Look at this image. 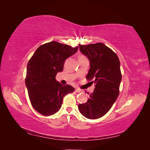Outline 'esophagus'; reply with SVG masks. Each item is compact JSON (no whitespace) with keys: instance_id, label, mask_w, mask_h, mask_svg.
<instances>
[{"instance_id":"1","label":"esophagus","mask_w":150,"mask_h":150,"mask_svg":"<svg viewBox=\"0 0 150 150\" xmlns=\"http://www.w3.org/2000/svg\"><path fill=\"white\" fill-rule=\"evenodd\" d=\"M75 91L76 93H81V91L80 89H79V88H76Z\"/></svg>"}]
</instances>
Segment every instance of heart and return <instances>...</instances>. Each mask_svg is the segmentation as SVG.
Returning a JSON list of instances; mask_svg holds the SVG:
<instances>
[{
  "label": "heart",
  "instance_id": "1",
  "mask_svg": "<svg viewBox=\"0 0 150 150\" xmlns=\"http://www.w3.org/2000/svg\"><path fill=\"white\" fill-rule=\"evenodd\" d=\"M81 56H83V55H81Z\"/></svg>",
  "mask_w": 150,
  "mask_h": 150
}]
</instances>
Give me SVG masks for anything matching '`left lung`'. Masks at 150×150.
Masks as SVG:
<instances>
[{"label":"left lung","mask_w":150,"mask_h":150,"mask_svg":"<svg viewBox=\"0 0 150 150\" xmlns=\"http://www.w3.org/2000/svg\"><path fill=\"white\" fill-rule=\"evenodd\" d=\"M79 45L91 63L86 79L92 81L91 83L95 87L87 102L79 104L78 108L85 117L96 119L108 112L119 95L122 80L120 61L116 53L102 43Z\"/></svg>","instance_id":"left-lung-1"}]
</instances>
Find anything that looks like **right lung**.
<instances>
[{
  "instance_id": "right-lung-1",
  "label": "right lung",
  "mask_w": 150,
  "mask_h": 150,
  "mask_svg": "<svg viewBox=\"0 0 150 150\" xmlns=\"http://www.w3.org/2000/svg\"><path fill=\"white\" fill-rule=\"evenodd\" d=\"M77 50L78 46L50 42L40 45L30 59L25 83L30 103L38 112L44 116L56 113L63 97L75 91L69 85L60 84L55 77L63 71L65 60Z\"/></svg>"
}]
</instances>
